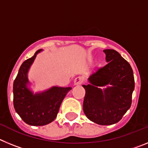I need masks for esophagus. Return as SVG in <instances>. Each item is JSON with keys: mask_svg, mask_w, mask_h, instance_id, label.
<instances>
[{"mask_svg": "<svg viewBox=\"0 0 148 148\" xmlns=\"http://www.w3.org/2000/svg\"><path fill=\"white\" fill-rule=\"evenodd\" d=\"M84 82V78L82 76H78L75 78L74 80V84L75 85H81Z\"/></svg>", "mask_w": 148, "mask_h": 148, "instance_id": "34e87169", "label": "esophagus"}]
</instances>
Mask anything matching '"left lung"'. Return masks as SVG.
I'll use <instances>...</instances> for the list:
<instances>
[{"label":"left lung","instance_id":"obj_1","mask_svg":"<svg viewBox=\"0 0 148 148\" xmlns=\"http://www.w3.org/2000/svg\"><path fill=\"white\" fill-rule=\"evenodd\" d=\"M108 64L89 78L91 84L83 85L86 93L83 110L86 116L101 125L117 123L130 109L135 87L130 64L114 49H104ZM110 84L104 91L98 86Z\"/></svg>","mask_w":148,"mask_h":148}]
</instances>
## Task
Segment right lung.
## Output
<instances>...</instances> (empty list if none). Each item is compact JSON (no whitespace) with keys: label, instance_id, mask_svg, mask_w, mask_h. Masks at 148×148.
<instances>
[{"label":"right lung","instance_id":"add662e5","mask_svg":"<svg viewBox=\"0 0 148 148\" xmlns=\"http://www.w3.org/2000/svg\"><path fill=\"white\" fill-rule=\"evenodd\" d=\"M36 51L21 66L13 84V104L15 111L24 122L32 126H43L56 118L62 101L71 87H54L46 92L33 95L27 89V72L35 60Z\"/></svg>","mask_w":148,"mask_h":148}]
</instances>
